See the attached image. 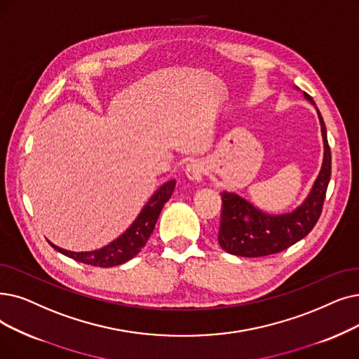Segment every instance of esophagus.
I'll use <instances>...</instances> for the list:
<instances>
[{
  "mask_svg": "<svg viewBox=\"0 0 359 359\" xmlns=\"http://www.w3.org/2000/svg\"><path fill=\"white\" fill-rule=\"evenodd\" d=\"M204 171H205L204 164H202L201 161H191L184 168L186 177H188L192 182H195V183L202 182V179H204Z\"/></svg>",
  "mask_w": 359,
  "mask_h": 359,
  "instance_id": "esophagus-1",
  "label": "esophagus"
}]
</instances>
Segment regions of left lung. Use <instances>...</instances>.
Instances as JSON below:
<instances>
[{"label": "left lung", "mask_w": 359, "mask_h": 359, "mask_svg": "<svg viewBox=\"0 0 359 359\" xmlns=\"http://www.w3.org/2000/svg\"><path fill=\"white\" fill-rule=\"evenodd\" d=\"M305 98L316 105L308 93H305ZM317 113L321 124L324 158L313 191L301 207L280 215L262 212L239 195L223 192L218 243L226 252L249 258L273 255L304 239L317 224L332 176V152L327 142L325 124L318 110Z\"/></svg>", "instance_id": "8db88e82"}]
</instances>
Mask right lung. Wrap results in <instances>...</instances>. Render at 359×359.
Here are the masks:
<instances>
[{"label":"right lung","instance_id":"1","mask_svg":"<svg viewBox=\"0 0 359 359\" xmlns=\"http://www.w3.org/2000/svg\"><path fill=\"white\" fill-rule=\"evenodd\" d=\"M175 184H176V180H170L164 183L161 188L149 198L147 205L142 208L141 214L137 215L133 224L124 231L120 238H117L110 245L98 249V251L73 252V251H66V249H61L54 243H51V246L57 249L58 252L65 254L66 257L83 264H89V266H93V267L107 269V267L120 266V264L126 262L132 259L135 255H137L139 251L145 246L147 241L151 236V233L154 231L155 223L158 220L164 204L170 199L171 194L175 191Z\"/></svg>","mask_w":359,"mask_h":359}]
</instances>
